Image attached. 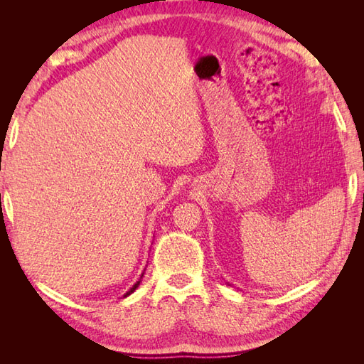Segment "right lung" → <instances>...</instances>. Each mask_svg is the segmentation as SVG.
Segmentation results:
<instances>
[{"instance_id": "1", "label": "right lung", "mask_w": 364, "mask_h": 364, "mask_svg": "<svg viewBox=\"0 0 364 364\" xmlns=\"http://www.w3.org/2000/svg\"><path fill=\"white\" fill-rule=\"evenodd\" d=\"M142 277H144V274L141 275V278H142ZM139 284H141V280H139V282H136V283H134V286H133V288H131V289H129V291H128V292H127V294H125V296H123V297H127V296H129V294H131V292H134V291H136V288H137V286H139Z\"/></svg>"}]
</instances>
